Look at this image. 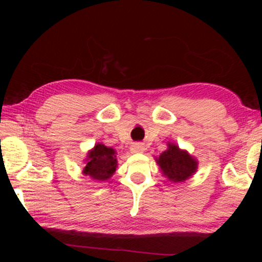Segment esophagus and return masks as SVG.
<instances>
[{
  "label": "esophagus",
  "mask_w": 262,
  "mask_h": 262,
  "mask_svg": "<svg viewBox=\"0 0 262 262\" xmlns=\"http://www.w3.org/2000/svg\"><path fill=\"white\" fill-rule=\"evenodd\" d=\"M144 147L142 143H134L130 147V152L132 154H137V152H143Z\"/></svg>",
  "instance_id": "34e87169"
}]
</instances>
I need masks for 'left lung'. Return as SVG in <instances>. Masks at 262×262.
Instances as JSON below:
<instances>
[{
	"instance_id": "obj_1",
	"label": "left lung",
	"mask_w": 262,
	"mask_h": 262,
	"mask_svg": "<svg viewBox=\"0 0 262 262\" xmlns=\"http://www.w3.org/2000/svg\"><path fill=\"white\" fill-rule=\"evenodd\" d=\"M162 174L172 184H179L192 178L198 171L199 162L187 150L168 142L167 149L155 157Z\"/></svg>"
}]
</instances>
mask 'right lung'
I'll return each instance as SVG.
<instances>
[{
    "mask_svg": "<svg viewBox=\"0 0 262 262\" xmlns=\"http://www.w3.org/2000/svg\"><path fill=\"white\" fill-rule=\"evenodd\" d=\"M84 162H85V166L83 167L82 173L98 183H104L111 179V177L117 171V150L100 142L91 150H89Z\"/></svg>",
    "mask_w": 262,
    "mask_h": 262,
    "instance_id": "add662e5",
    "label": "right lung"
}]
</instances>
